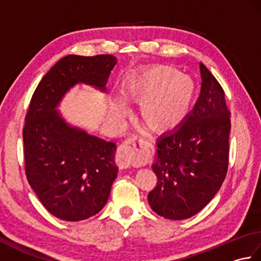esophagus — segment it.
Instances as JSON below:
<instances>
[{
	"label": "esophagus",
	"instance_id": "esophagus-1",
	"mask_svg": "<svg viewBox=\"0 0 261 261\" xmlns=\"http://www.w3.org/2000/svg\"><path fill=\"white\" fill-rule=\"evenodd\" d=\"M140 141L141 140L135 139V138H129L119 147L118 153H116V164L121 168L130 167L131 165H134L142 158Z\"/></svg>",
	"mask_w": 261,
	"mask_h": 261
}]
</instances>
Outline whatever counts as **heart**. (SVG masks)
<instances>
[{
    "mask_svg": "<svg viewBox=\"0 0 261 261\" xmlns=\"http://www.w3.org/2000/svg\"><path fill=\"white\" fill-rule=\"evenodd\" d=\"M195 86L188 76L167 65H154L126 76L120 86L125 102H139V118L149 130L157 134L174 129L190 111ZM127 111L119 98L111 101V112L121 119Z\"/></svg>",
    "mask_w": 261,
    "mask_h": 261,
    "instance_id": "b5f03b06",
    "label": "heart"
}]
</instances>
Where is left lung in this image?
<instances>
[{
    "instance_id": "left-lung-1",
    "label": "left lung",
    "mask_w": 261,
    "mask_h": 261,
    "mask_svg": "<svg viewBox=\"0 0 261 261\" xmlns=\"http://www.w3.org/2000/svg\"><path fill=\"white\" fill-rule=\"evenodd\" d=\"M199 70L201 94L193 110L156 142L151 167L158 180L148 202L169 220L188 219L206 206L228 171L231 121L224 91L202 63Z\"/></svg>"
}]
</instances>
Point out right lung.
I'll use <instances>...</instances> for the list:
<instances>
[{
    "label": "right lung",
    "instance_id": "1",
    "mask_svg": "<svg viewBox=\"0 0 261 261\" xmlns=\"http://www.w3.org/2000/svg\"><path fill=\"white\" fill-rule=\"evenodd\" d=\"M116 64L112 55H68L33 93L23 127L25 175L43 206L64 221H82L107 204L118 176L114 142L68 124L57 108L76 84L104 92Z\"/></svg>",
    "mask_w": 261,
    "mask_h": 261
}]
</instances>
